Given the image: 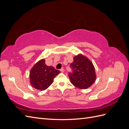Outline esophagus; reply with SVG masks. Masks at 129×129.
<instances>
[{
    "label": "esophagus",
    "instance_id": "esophagus-1",
    "mask_svg": "<svg viewBox=\"0 0 129 129\" xmlns=\"http://www.w3.org/2000/svg\"><path fill=\"white\" fill-rule=\"evenodd\" d=\"M60 71H61V73H64V69H63V68H61V69H60Z\"/></svg>",
    "mask_w": 129,
    "mask_h": 129
}]
</instances>
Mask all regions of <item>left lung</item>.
Segmentation results:
<instances>
[{
    "label": "left lung",
    "mask_w": 129,
    "mask_h": 129,
    "mask_svg": "<svg viewBox=\"0 0 129 129\" xmlns=\"http://www.w3.org/2000/svg\"><path fill=\"white\" fill-rule=\"evenodd\" d=\"M73 62L70 64L72 73H69L71 83L76 87L85 89L95 82L96 75L92 62L82 54L74 57Z\"/></svg>",
    "instance_id": "1"
}]
</instances>
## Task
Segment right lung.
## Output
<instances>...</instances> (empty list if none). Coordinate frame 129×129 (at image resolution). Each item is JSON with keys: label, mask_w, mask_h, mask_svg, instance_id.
I'll use <instances>...</instances> for the list:
<instances>
[{"label": "right lung", "mask_w": 129, "mask_h": 129, "mask_svg": "<svg viewBox=\"0 0 129 129\" xmlns=\"http://www.w3.org/2000/svg\"><path fill=\"white\" fill-rule=\"evenodd\" d=\"M60 73L52 66H48L45 59H41L31 69L29 73L30 83L40 90H45L53 82V79Z\"/></svg>", "instance_id": "obj_1"}]
</instances>
